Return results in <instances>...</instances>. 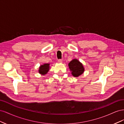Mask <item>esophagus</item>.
<instances>
[{
	"mask_svg": "<svg viewBox=\"0 0 124 124\" xmlns=\"http://www.w3.org/2000/svg\"><path fill=\"white\" fill-rule=\"evenodd\" d=\"M62 59H58V62H59V63H61V62H62Z\"/></svg>",
	"mask_w": 124,
	"mask_h": 124,
	"instance_id": "1",
	"label": "esophagus"
}]
</instances>
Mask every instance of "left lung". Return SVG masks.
Returning a JSON list of instances; mask_svg holds the SVG:
<instances>
[{"instance_id":"left-lung-1","label":"left lung","mask_w":124,"mask_h":124,"mask_svg":"<svg viewBox=\"0 0 124 124\" xmlns=\"http://www.w3.org/2000/svg\"><path fill=\"white\" fill-rule=\"evenodd\" d=\"M69 69L74 77H78L83 73L84 69L83 66L78 60L74 59L71 61L68 65Z\"/></svg>"}]
</instances>
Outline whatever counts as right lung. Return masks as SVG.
Masks as SVG:
<instances>
[{"mask_svg": "<svg viewBox=\"0 0 124 124\" xmlns=\"http://www.w3.org/2000/svg\"><path fill=\"white\" fill-rule=\"evenodd\" d=\"M50 64L49 63H45V64L41 65L40 68H39V72L40 74H42V75H44L47 73V72L49 70V66Z\"/></svg>", "mask_w": 124, "mask_h": 124, "instance_id": "add662e5", "label": "right lung"}]
</instances>
